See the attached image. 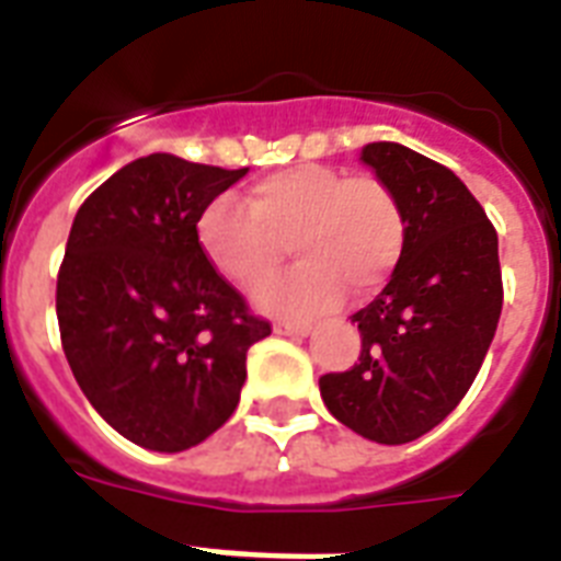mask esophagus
Masks as SVG:
<instances>
[{
    "instance_id": "esophagus-1",
    "label": "esophagus",
    "mask_w": 561,
    "mask_h": 561,
    "mask_svg": "<svg viewBox=\"0 0 561 561\" xmlns=\"http://www.w3.org/2000/svg\"><path fill=\"white\" fill-rule=\"evenodd\" d=\"M273 332L288 334V337H306V334L311 332V325H308V323H290V320H276V323H273Z\"/></svg>"
}]
</instances>
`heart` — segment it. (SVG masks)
<instances>
[{"mask_svg": "<svg viewBox=\"0 0 561 561\" xmlns=\"http://www.w3.org/2000/svg\"><path fill=\"white\" fill-rule=\"evenodd\" d=\"M247 206L229 194L197 215V244L211 267L238 288H262L279 276L288 247L299 267L262 290L273 314L311 317L341 302L343 288L373 294L390 279L404 250L399 197L373 174L302 162L247 188Z\"/></svg>", "mask_w": 561, "mask_h": 561, "instance_id": "1", "label": "heart"}]
</instances>
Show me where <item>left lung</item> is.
Returning <instances> with one entry per match:
<instances>
[{
    "label": "left lung",
    "instance_id": "left-lung-1",
    "mask_svg": "<svg viewBox=\"0 0 561 561\" xmlns=\"http://www.w3.org/2000/svg\"><path fill=\"white\" fill-rule=\"evenodd\" d=\"M360 160L399 197L404 250L387 288L352 314L360 355L320 378L337 422L373 443H413L469 392L504 306L497 232L451 169L399 142Z\"/></svg>",
    "mask_w": 561,
    "mask_h": 561
}]
</instances>
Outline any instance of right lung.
<instances>
[{
    "label": "right lung",
    "instance_id": "1",
    "mask_svg": "<svg viewBox=\"0 0 561 561\" xmlns=\"http://www.w3.org/2000/svg\"><path fill=\"white\" fill-rule=\"evenodd\" d=\"M247 169L151 153L81 203L57 273L75 381L130 443L186 451L238 408L247 350L271 334L197 244V215Z\"/></svg>",
    "mask_w": 561,
    "mask_h": 561
}]
</instances>
